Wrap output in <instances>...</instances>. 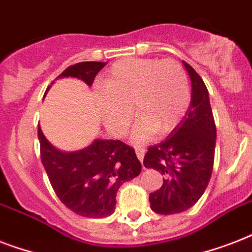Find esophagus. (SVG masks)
Segmentation results:
<instances>
[{
	"label": "esophagus",
	"instance_id": "esophagus-1",
	"mask_svg": "<svg viewBox=\"0 0 252 252\" xmlns=\"http://www.w3.org/2000/svg\"><path fill=\"white\" fill-rule=\"evenodd\" d=\"M136 156L140 161L144 159V156H145V148H142V146H137L136 148Z\"/></svg>",
	"mask_w": 252,
	"mask_h": 252
}]
</instances>
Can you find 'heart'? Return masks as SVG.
<instances>
[{
    "label": "heart",
    "instance_id": "obj_1",
    "mask_svg": "<svg viewBox=\"0 0 252 252\" xmlns=\"http://www.w3.org/2000/svg\"><path fill=\"white\" fill-rule=\"evenodd\" d=\"M99 110L107 126L123 134L132 120V107L140 122L132 140L145 142L154 133H170L189 104V82L180 63L171 59L130 57L115 63L103 81Z\"/></svg>",
    "mask_w": 252,
    "mask_h": 252
}]
</instances>
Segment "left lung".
<instances>
[{
  "instance_id": "obj_1",
  "label": "left lung",
  "mask_w": 252,
  "mask_h": 252,
  "mask_svg": "<svg viewBox=\"0 0 252 252\" xmlns=\"http://www.w3.org/2000/svg\"><path fill=\"white\" fill-rule=\"evenodd\" d=\"M192 94L187 114L165 141L150 146L145 167L165 175L162 187L149 195L150 208L159 215L180 213L193 207L211 180L216 149V124L208 89L191 65Z\"/></svg>"
}]
</instances>
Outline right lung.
<instances>
[{
  "instance_id": "1",
  "label": "right lung",
  "mask_w": 252,
  "mask_h": 252,
  "mask_svg": "<svg viewBox=\"0 0 252 252\" xmlns=\"http://www.w3.org/2000/svg\"><path fill=\"white\" fill-rule=\"evenodd\" d=\"M104 65L96 61L78 63L57 78L77 77L91 86ZM37 137L41 163L53 191L65 207L82 217L102 219L112 215L120 186L141 172L133 148L119 140H95L85 149L64 153L49 144L40 126Z\"/></svg>"
}]
</instances>
